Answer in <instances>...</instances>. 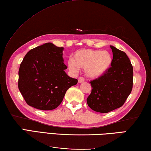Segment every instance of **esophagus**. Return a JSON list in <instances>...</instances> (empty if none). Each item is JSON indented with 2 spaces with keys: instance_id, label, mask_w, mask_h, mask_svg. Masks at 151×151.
Listing matches in <instances>:
<instances>
[{
  "instance_id": "34e87169",
  "label": "esophagus",
  "mask_w": 151,
  "mask_h": 151,
  "mask_svg": "<svg viewBox=\"0 0 151 151\" xmlns=\"http://www.w3.org/2000/svg\"><path fill=\"white\" fill-rule=\"evenodd\" d=\"M78 83H83L85 82V78H83V77H79V78H78Z\"/></svg>"
}]
</instances>
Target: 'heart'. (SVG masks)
<instances>
[{"mask_svg":"<svg viewBox=\"0 0 151 151\" xmlns=\"http://www.w3.org/2000/svg\"><path fill=\"white\" fill-rule=\"evenodd\" d=\"M113 58L107 51L82 49L76 51L73 59L68 61V69L76 73L78 68H84L85 75L91 79H97L106 75L111 68Z\"/></svg>","mask_w":151,"mask_h":151,"instance_id":"heart-1","label":"heart"}]
</instances>
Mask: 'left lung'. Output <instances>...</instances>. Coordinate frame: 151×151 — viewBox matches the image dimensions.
Instances as JSON below:
<instances>
[{
    "mask_svg": "<svg viewBox=\"0 0 151 151\" xmlns=\"http://www.w3.org/2000/svg\"><path fill=\"white\" fill-rule=\"evenodd\" d=\"M113 63L106 75L92 81L88 107L99 113H108L124 105L132 89L133 67L125 52L110 45Z\"/></svg>",
    "mask_w": 151,
    "mask_h": 151,
    "instance_id": "1",
    "label": "left lung"
}]
</instances>
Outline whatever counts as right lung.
Instances as JSON below:
<instances>
[{
    "mask_svg": "<svg viewBox=\"0 0 151 151\" xmlns=\"http://www.w3.org/2000/svg\"><path fill=\"white\" fill-rule=\"evenodd\" d=\"M64 47L45 43L29 51L20 64L18 87L29 106L41 110L56 109L68 88L78 81L66 73Z\"/></svg>",
    "mask_w": 151,
    "mask_h": 151,
    "instance_id": "right-lung-1",
    "label": "right lung"
}]
</instances>
